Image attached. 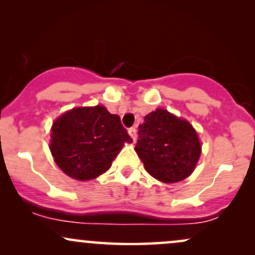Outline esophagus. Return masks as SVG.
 Returning a JSON list of instances; mask_svg holds the SVG:
<instances>
[{"label":"esophagus","instance_id":"34e87169","mask_svg":"<svg viewBox=\"0 0 255 255\" xmlns=\"http://www.w3.org/2000/svg\"><path fill=\"white\" fill-rule=\"evenodd\" d=\"M128 134H129L131 139H133V141H135L136 140V128L135 127H131L128 129Z\"/></svg>","mask_w":255,"mask_h":255}]
</instances>
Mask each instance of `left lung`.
<instances>
[{"label": "left lung", "mask_w": 255, "mask_h": 255, "mask_svg": "<svg viewBox=\"0 0 255 255\" xmlns=\"http://www.w3.org/2000/svg\"><path fill=\"white\" fill-rule=\"evenodd\" d=\"M137 134V156L146 171L158 181L178 182L194 170L201 153V144L188 121L165 109H156L145 116Z\"/></svg>", "instance_id": "left-lung-1"}]
</instances>
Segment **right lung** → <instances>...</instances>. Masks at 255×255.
Instances as JSON below:
<instances>
[{
	"label": "right lung",
	"instance_id": "obj_1",
	"mask_svg": "<svg viewBox=\"0 0 255 255\" xmlns=\"http://www.w3.org/2000/svg\"><path fill=\"white\" fill-rule=\"evenodd\" d=\"M50 136L56 164L79 181L92 180L107 171L125 142L133 141L120 116L103 105L67 111L52 124Z\"/></svg>",
	"mask_w": 255,
	"mask_h": 255
}]
</instances>
